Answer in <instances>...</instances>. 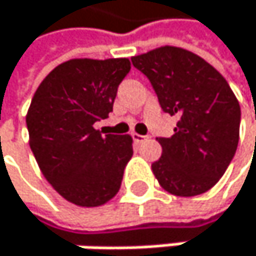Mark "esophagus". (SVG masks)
<instances>
[{
	"instance_id": "esophagus-1",
	"label": "esophagus",
	"mask_w": 256,
	"mask_h": 256,
	"mask_svg": "<svg viewBox=\"0 0 256 256\" xmlns=\"http://www.w3.org/2000/svg\"><path fill=\"white\" fill-rule=\"evenodd\" d=\"M132 138H134V141L135 142H144V141H147V136L146 135H140V134H132Z\"/></svg>"
}]
</instances>
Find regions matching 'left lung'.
Wrapping results in <instances>:
<instances>
[{"label":"left lung","mask_w":256,"mask_h":256,"mask_svg":"<svg viewBox=\"0 0 256 256\" xmlns=\"http://www.w3.org/2000/svg\"><path fill=\"white\" fill-rule=\"evenodd\" d=\"M150 80L161 109L176 115L175 134L158 138L162 154L152 164L160 186L175 196L212 189L230 164L240 140V102L224 76L196 54L161 46L132 56Z\"/></svg>","instance_id":"1"}]
</instances>
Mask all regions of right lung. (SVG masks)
Instances as JSON below:
<instances>
[{
  "label": "right lung",
  "instance_id": "obj_1",
  "mask_svg": "<svg viewBox=\"0 0 256 256\" xmlns=\"http://www.w3.org/2000/svg\"><path fill=\"white\" fill-rule=\"evenodd\" d=\"M129 58H74L48 74L26 115L28 144L44 178L68 202L98 208L120 190L134 155L130 135H101Z\"/></svg>",
  "mask_w": 256,
  "mask_h": 256
}]
</instances>
